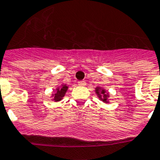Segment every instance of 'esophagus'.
<instances>
[{"label": "esophagus", "instance_id": "esophagus-1", "mask_svg": "<svg viewBox=\"0 0 160 160\" xmlns=\"http://www.w3.org/2000/svg\"><path fill=\"white\" fill-rule=\"evenodd\" d=\"M78 85L79 86H86V82L84 80H80V81H78Z\"/></svg>", "mask_w": 160, "mask_h": 160}]
</instances>
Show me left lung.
<instances>
[{"instance_id":"8db88e82","label":"left lung","mask_w":160,"mask_h":160,"mask_svg":"<svg viewBox=\"0 0 160 160\" xmlns=\"http://www.w3.org/2000/svg\"><path fill=\"white\" fill-rule=\"evenodd\" d=\"M100 90V88L98 87V88H96V92H97V94L98 95V97H99V98L101 99L102 101L105 102H108V94L107 93H105V92H104V90H102L101 92L99 91ZM102 93V95H101V93Z\"/></svg>"}]
</instances>
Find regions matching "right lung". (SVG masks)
Wrapping results in <instances>:
<instances>
[{
	"mask_svg": "<svg viewBox=\"0 0 160 160\" xmlns=\"http://www.w3.org/2000/svg\"><path fill=\"white\" fill-rule=\"evenodd\" d=\"M67 90H68V86H65V85L64 86H61L60 88H58V89H57V92L53 95V97H54L53 100L56 102L60 101V100L63 98V96L65 95V92H66Z\"/></svg>",
	"mask_w": 160,
	"mask_h": 160,
	"instance_id": "add662e5",
	"label": "right lung"
}]
</instances>
